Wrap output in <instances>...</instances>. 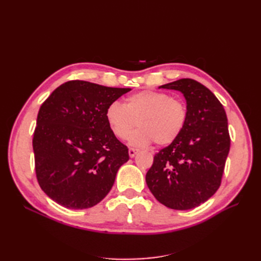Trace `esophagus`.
Masks as SVG:
<instances>
[{"instance_id": "1", "label": "esophagus", "mask_w": 261, "mask_h": 261, "mask_svg": "<svg viewBox=\"0 0 261 261\" xmlns=\"http://www.w3.org/2000/svg\"><path fill=\"white\" fill-rule=\"evenodd\" d=\"M137 152H138V150L135 149V148H129V149H128V154H129L130 158L135 156V155L137 154Z\"/></svg>"}]
</instances>
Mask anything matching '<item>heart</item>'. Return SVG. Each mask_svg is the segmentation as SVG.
I'll return each mask as SVG.
<instances>
[{"mask_svg":"<svg viewBox=\"0 0 261 261\" xmlns=\"http://www.w3.org/2000/svg\"><path fill=\"white\" fill-rule=\"evenodd\" d=\"M106 120L114 136L127 139L133 129L139 127L129 137L134 147H145L154 141L156 146H168L175 141L186 127L188 109L184 101L173 99L169 93L144 90L125 100L110 103Z\"/></svg>","mask_w":261,"mask_h":261,"instance_id":"b5f03b06","label":"heart"}]
</instances>
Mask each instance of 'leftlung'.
<instances>
[{
    "label": "left lung",
    "instance_id": "8db88e82",
    "mask_svg": "<svg viewBox=\"0 0 261 261\" xmlns=\"http://www.w3.org/2000/svg\"><path fill=\"white\" fill-rule=\"evenodd\" d=\"M160 88L184 94L188 122L175 141L154 154L146 183L165 207L193 209L207 201L221 185L231 145L227 117L215 94L191 78Z\"/></svg>",
    "mask_w": 261,
    "mask_h": 261
}]
</instances>
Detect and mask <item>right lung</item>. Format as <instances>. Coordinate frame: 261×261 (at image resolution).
I'll list each match as a JSON object with an SVG mask.
<instances>
[{"label":"right lung","instance_id":"obj_1","mask_svg":"<svg viewBox=\"0 0 261 261\" xmlns=\"http://www.w3.org/2000/svg\"><path fill=\"white\" fill-rule=\"evenodd\" d=\"M128 91L69 81L41 105L33 138L36 175L42 191L61 206H96L128 161L127 147L106 120L108 106Z\"/></svg>","mask_w":261,"mask_h":261}]
</instances>
